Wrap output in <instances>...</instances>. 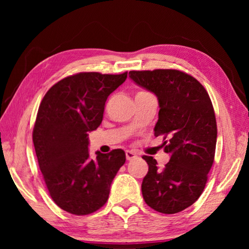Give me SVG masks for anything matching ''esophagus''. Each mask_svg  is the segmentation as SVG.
Returning a JSON list of instances; mask_svg holds the SVG:
<instances>
[{"mask_svg":"<svg viewBox=\"0 0 249 249\" xmlns=\"http://www.w3.org/2000/svg\"><path fill=\"white\" fill-rule=\"evenodd\" d=\"M125 155H126V159H127L128 161H129V160H133L135 158H137L136 153H134V151H132V150H126Z\"/></svg>","mask_w":249,"mask_h":249,"instance_id":"esophagus-1","label":"esophagus"}]
</instances>
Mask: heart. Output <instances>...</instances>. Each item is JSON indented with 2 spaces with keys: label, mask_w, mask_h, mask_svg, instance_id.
I'll list each match as a JSON object with an SVG mask.
<instances>
[{
  "label": "heart",
  "mask_w": 249,
  "mask_h": 249,
  "mask_svg": "<svg viewBox=\"0 0 249 249\" xmlns=\"http://www.w3.org/2000/svg\"><path fill=\"white\" fill-rule=\"evenodd\" d=\"M140 93H146V92H140Z\"/></svg>",
  "instance_id": "obj_1"
}]
</instances>
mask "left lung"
<instances>
[{
	"label": "left lung",
	"instance_id": "8db88e82",
	"mask_svg": "<svg viewBox=\"0 0 249 249\" xmlns=\"http://www.w3.org/2000/svg\"><path fill=\"white\" fill-rule=\"evenodd\" d=\"M128 75L158 98L155 136L163 135L162 145L170 155L162 169L156 159L142 156L148 163L142 197L157 212H181L202 195L214 161L217 127L212 102L204 87L182 71H129Z\"/></svg>",
	"mask_w": 249,
	"mask_h": 249
}]
</instances>
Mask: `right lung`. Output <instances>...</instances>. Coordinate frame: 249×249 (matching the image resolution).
I'll return each instance as SVG.
<instances>
[{
	"label": "right lung",
	"mask_w": 249,
	"mask_h": 249,
	"mask_svg": "<svg viewBox=\"0 0 249 249\" xmlns=\"http://www.w3.org/2000/svg\"><path fill=\"white\" fill-rule=\"evenodd\" d=\"M126 78L127 72H80L53 84L41 101L33 142L49 195L66 212L88 215L102 208L125 163L122 149L90 158L88 135L102 123L107 96Z\"/></svg>",
	"instance_id": "add662e5"
}]
</instances>
